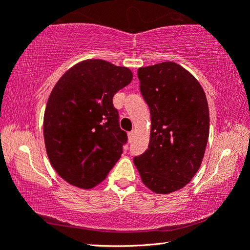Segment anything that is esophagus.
<instances>
[{
    "label": "esophagus",
    "mask_w": 250,
    "mask_h": 250,
    "mask_svg": "<svg viewBox=\"0 0 250 250\" xmlns=\"http://www.w3.org/2000/svg\"><path fill=\"white\" fill-rule=\"evenodd\" d=\"M134 131H130V132L128 133V137H129V141H132V139L134 137Z\"/></svg>",
    "instance_id": "obj_1"
}]
</instances>
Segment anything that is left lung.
<instances>
[{
  "mask_svg": "<svg viewBox=\"0 0 250 250\" xmlns=\"http://www.w3.org/2000/svg\"><path fill=\"white\" fill-rule=\"evenodd\" d=\"M150 108V142L133 159L142 183L170 194L189 183L200 168L209 134L208 104L197 79L173 62L138 69Z\"/></svg>",
  "mask_w": 250,
  "mask_h": 250,
  "instance_id": "1",
  "label": "left lung"
}]
</instances>
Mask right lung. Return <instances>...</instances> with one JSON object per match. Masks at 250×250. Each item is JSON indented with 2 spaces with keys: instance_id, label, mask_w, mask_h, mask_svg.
I'll list each match as a JSON object with an SVG mask.
<instances>
[{
  "instance_id": "1",
  "label": "right lung",
  "mask_w": 250,
  "mask_h": 250,
  "mask_svg": "<svg viewBox=\"0 0 250 250\" xmlns=\"http://www.w3.org/2000/svg\"><path fill=\"white\" fill-rule=\"evenodd\" d=\"M132 77L128 67L86 59L55 84L45 108L44 141L50 164L67 183L95 188L120 159L126 133L112 98Z\"/></svg>"
}]
</instances>
